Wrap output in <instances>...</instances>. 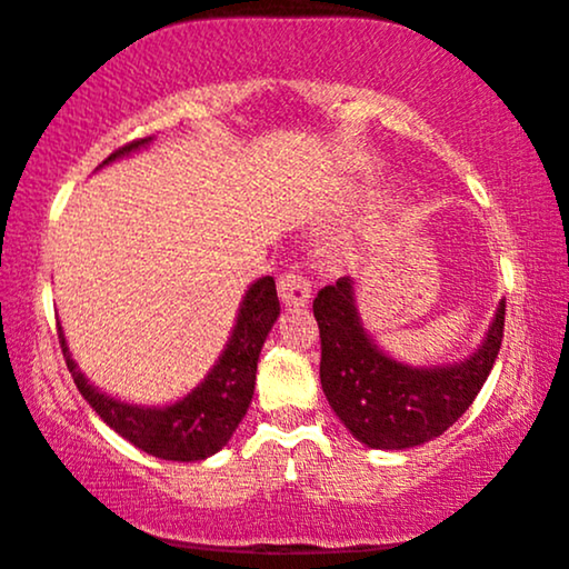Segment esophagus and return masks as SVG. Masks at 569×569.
I'll use <instances>...</instances> for the list:
<instances>
[{"mask_svg": "<svg viewBox=\"0 0 569 569\" xmlns=\"http://www.w3.org/2000/svg\"><path fill=\"white\" fill-rule=\"evenodd\" d=\"M278 293L280 299H283V305L305 307L312 297L310 280H307L302 272H286V276L278 280Z\"/></svg>", "mask_w": 569, "mask_h": 569, "instance_id": "34e87169", "label": "esophagus"}]
</instances>
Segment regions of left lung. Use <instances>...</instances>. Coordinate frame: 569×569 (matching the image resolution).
I'll use <instances>...</instances> for the list:
<instances>
[{"mask_svg":"<svg viewBox=\"0 0 569 569\" xmlns=\"http://www.w3.org/2000/svg\"><path fill=\"white\" fill-rule=\"evenodd\" d=\"M312 310L328 406L352 437L376 450L416 448L453 427L488 381L503 341V299L480 347L448 366H408L389 358L362 326L350 276L320 289Z\"/></svg>","mask_w":569,"mask_h":569,"instance_id":"left-lung-1","label":"left lung"}]
</instances>
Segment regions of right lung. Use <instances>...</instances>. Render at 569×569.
Wrapping results in <instances>:
<instances>
[{
	"label": "right lung",
	"mask_w": 569,
	"mask_h": 569,
	"mask_svg": "<svg viewBox=\"0 0 569 569\" xmlns=\"http://www.w3.org/2000/svg\"><path fill=\"white\" fill-rule=\"evenodd\" d=\"M150 140L153 137L129 142V146L108 156L100 167L132 156L140 148H148ZM278 315L280 302L276 280L272 276L254 280L246 291L241 307H238V318L228 345L211 366V371L203 376L201 385L190 389L180 400L169 402V406H137V402H124L119 397L102 392L79 371L60 323L58 339L63 347L68 371L73 376V385L79 387V392L84 395L94 413L113 432H119L134 448L146 450L148 456L163 458V461H203L228 445L246 410H249L251 395H254L259 352H262L267 333L272 331Z\"/></svg>",
	"instance_id": "add662e5"
}]
</instances>
